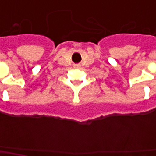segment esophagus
Here are the masks:
<instances>
[{
  "label": "esophagus",
  "mask_w": 156,
  "mask_h": 156,
  "mask_svg": "<svg viewBox=\"0 0 156 156\" xmlns=\"http://www.w3.org/2000/svg\"><path fill=\"white\" fill-rule=\"evenodd\" d=\"M78 66H79L78 65H76V66H75V67H78Z\"/></svg>",
  "instance_id": "34e87169"
}]
</instances>
